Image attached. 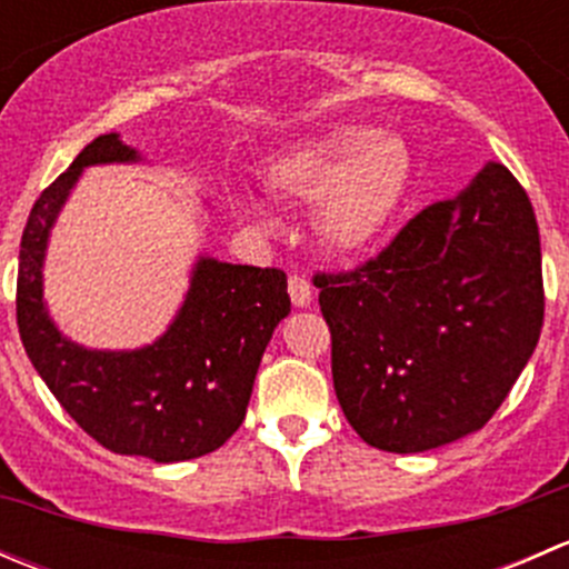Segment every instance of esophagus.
Wrapping results in <instances>:
<instances>
[{
  "label": "esophagus",
  "instance_id": "1",
  "mask_svg": "<svg viewBox=\"0 0 569 569\" xmlns=\"http://www.w3.org/2000/svg\"><path fill=\"white\" fill-rule=\"evenodd\" d=\"M289 297L291 302H295L297 308H308L313 300V289L311 283H308L306 278H300V274H291L289 278Z\"/></svg>",
  "mask_w": 569,
  "mask_h": 569
}]
</instances>
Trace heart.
<instances>
[{"label": "heart", "instance_id": "heart-1", "mask_svg": "<svg viewBox=\"0 0 569 569\" xmlns=\"http://www.w3.org/2000/svg\"><path fill=\"white\" fill-rule=\"evenodd\" d=\"M267 183L280 198L313 203V228L327 248L355 252L391 222L407 183V151L391 134L338 126L269 164ZM242 206L272 226L261 200L244 194Z\"/></svg>", "mask_w": 569, "mask_h": 569}]
</instances>
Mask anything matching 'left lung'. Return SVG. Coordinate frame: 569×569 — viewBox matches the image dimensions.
<instances>
[{
    "instance_id": "1",
    "label": "left lung",
    "mask_w": 569,
    "mask_h": 569,
    "mask_svg": "<svg viewBox=\"0 0 569 569\" xmlns=\"http://www.w3.org/2000/svg\"><path fill=\"white\" fill-rule=\"evenodd\" d=\"M332 386L355 432L396 455L438 449L492 418L545 317L531 200L503 164L418 211L375 258L317 272Z\"/></svg>"
}]
</instances>
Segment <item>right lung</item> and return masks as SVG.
Wrapping results in <instances>:
<instances>
[{
  "label": "right lung",
  "instance_id": "add662e5",
  "mask_svg": "<svg viewBox=\"0 0 569 569\" xmlns=\"http://www.w3.org/2000/svg\"><path fill=\"white\" fill-rule=\"evenodd\" d=\"M137 159L118 134H101L40 192L21 237L16 319L38 375L90 438L114 455L194 460L244 421L261 355L291 300L283 269L200 256L181 311L151 347L99 352L68 341L43 306L49 231L84 168Z\"/></svg>",
  "mask_w": 569,
  "mask_h": 569
}]
</instances>
